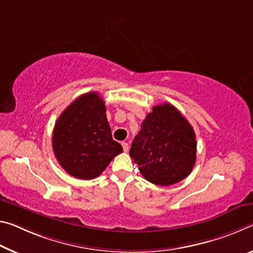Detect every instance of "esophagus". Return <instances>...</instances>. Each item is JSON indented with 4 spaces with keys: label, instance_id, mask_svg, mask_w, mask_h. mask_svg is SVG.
I'll use <instances>...</instances> for the list:
<instances>
[{
    "label": "esophagus",
    "instance_id": "1",
    "mask_svg": "<svg viewBox=\"0 0 253 253\" xmlns=\"http://www.w3.org/2000/svg\"><path fill=\"white\" fill-rule=\"evenodd\" d=\"M122 146H123L124 151H125V152H128V150H129V145H128L127 142H123L122 143Z\"/></svg>",
    "mask_w": 253,
    "mask_h": 253
}]
</instances>
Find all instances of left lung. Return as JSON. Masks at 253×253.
Masks as SVG:
<instances>
[{"label": "left lung", "instance_id": "8db88e82", "mask_svg": "<svg viewBox=\"0 0 253 253\" xmlns=\"http://www.w3.org/2000/svg\"><path fill=\"white\" fill-rule=\"evenodd\" d=\"M196 135L188 120L170 103L153 107L129 151L139 172L158 186H170L190 174L196 162Z\"/></svg>", "mask_w": 253, "mask_h": 253}]
</instances>
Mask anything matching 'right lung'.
Here are the masks:
<instances>
[{"mask_svg":"<svg viewBox=\"0 0 253 253\" xmlns=\"http://www.w3.org/2000/svg\"><path fill=\"white\" fill-rule=\"evenodd\" d=\"M51 143L63 169L82 180L97 178L123 152L122 145L112 139L105 101L97 92L82 94L62 112Z\"/></svg>","mask_w":253,"mask_h":253,"instance_id":"add662e5","label":"right lung"}]
</instances>
